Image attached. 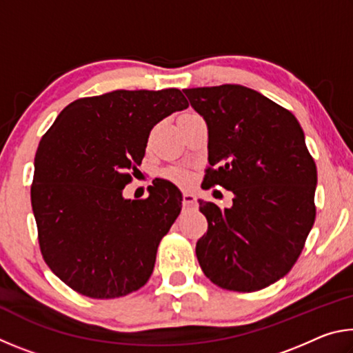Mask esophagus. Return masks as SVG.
Returning a JSON list of instances; mask_svg holds the SVG:
<instances>
[{"instance_id":"34e87169","label":"esophagus","mask_w":353,"mask_h":353,"mask_svg":"<svg viewBox=\"0 0 353 353\" xmlns=\"http://www.w3.org/2000/svg\"><path fill=\"white\" fill-rule=\"evenodd\" d=\"M196 202H198V199H196V194L191 193V191H185V193H183V207L191 208V207L196 205Z\"/></svg>"}]
</instances>
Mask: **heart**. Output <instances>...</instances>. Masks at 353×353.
I'll return each mask as SVG.
<instances>
[{"label":"heart","mask_w":353,"mask_h":353,"mask_svg":"<svg viewBox=\"0 0 353 353\" xmlns=\"http://www.w3.org/2000/svg\"><path fill=\"white\" fill-rule=\"evenodd\" d=\"M168 179H171V181H174L177 183H188L191 181V177L187 171L183 170H172V171H168Z\"/></svg>","instance_id":"b5f03b06"}]
</instances>
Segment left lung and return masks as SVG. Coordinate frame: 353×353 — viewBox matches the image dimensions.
<instances>
[{
	"label": "left lung",
	"instance_id": "obj_1",
	"mask_svg": "<svg viewBox=\"0 0 353 353\" xmlns=\"http://www.w3.org/2000/svg\"><path fill=\"white\" fill-rule=\"evenodd\" d=\"M208 129L207 188L234 193L230 208L199 199L208 221L196 243L205 276L221 288L259 291L294 265L314 223L318 171L301 124L238 83L183 88Z\"/></svg>",
	"mask_w": 353,
	"mask_h": 353
}]
</instances>
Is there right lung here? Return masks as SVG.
Returning <instances> with one entry per match:
<instances>
[{
    "instance_id": "right-lung-1",
    "label": "right lung",
    "mask_w": 353,
    "mask_h": 353,
    "mask_svg": "<svg viewBox=\"0 0 353 353\" xmlns=\"http://www.w3.org/2000/svg\"><path fill=\"white\" fill-rule=\"evenodd\" d=\"M188 107L179 88L115 90L73 101L41 137L34 159L32 212L51 271L93 299L137 291L182 208L170 181L130 201L123 188L145 157L151 129Z\"/></svg>"
}]
</instances>
